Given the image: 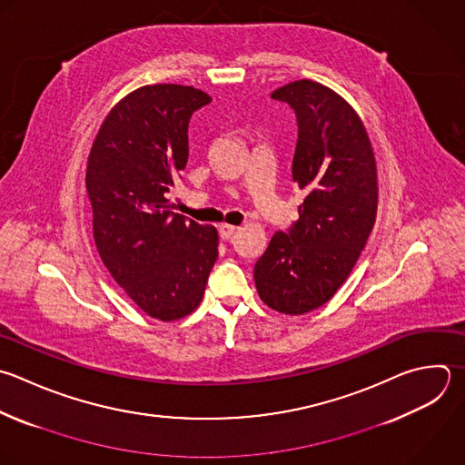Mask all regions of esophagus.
<instances>
[{
  "instance_id": "1",
  "label": "esophagus",
  "mask_w": 465,
  "mask_h": 465,
  "mask_svg": "<svg viewBox=\"0 0 465 465\" xmlns=\"http://www.w3.org/2000/svg\"><path fill=\"white\" fill-rule=\"evenodd\" d=\"M234 232H236V227H234V225H229V223H222V225H220V236H222L223 240H229Z\"/></svg>"
}]
</instances>
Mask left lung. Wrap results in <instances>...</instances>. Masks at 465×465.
Wrapping results in <instances>:
<instances>
[{"mask_svg": "<svg viewBox=\"0 0 465 465\" xmlns=\"http://www.w3.org/2000/svg\"><path fill=\"white\" fill-rule=\"evenodd\" d=\"M271 98L296 114L292 182L305 198L298 220L258 258L254 283L271 309L305 314L332 298L365 247L378 205L376 162L361 120L334 91L298 80Z\"/></svg>", "mask_w": 465, "mask_h": 465, "instance_id": "1", "label": "left lung"}]
</instances>
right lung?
Here are the masks:
<instances>
[{"label":"right lung","instance_id":"1","mask_svg":"<svg viewBox=\"0 0 465 465\" xmlns=\"http://www.w3.org/2000/svg\"><path fill=\"white\" fill-rule=\"evenodd\" d=\"M207 104L211 96L194 87H140L109 113L87 162L100 258L129 298L162 322L200 305L218 258L216 229L169 203L187 165L191 116Z\"/></svg>","mask_w":465,"mask_h":465}]
</instances>
